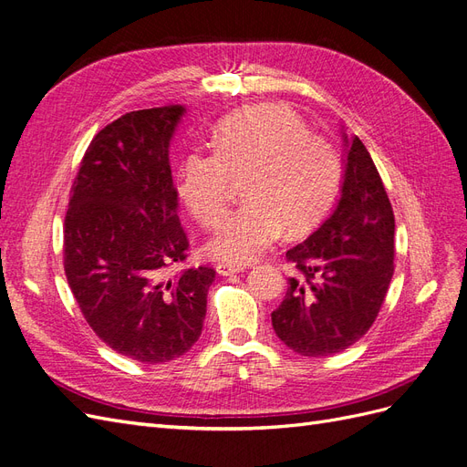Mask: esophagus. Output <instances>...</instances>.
<instances>
[{
  "mask_svg": "<svg viewBox=\"0 0 467 467\" xmlns=\"http://www.w3.org/2000/svg\"><path fill=\"white\" fill-rule=\"evenodd\" d=\"M216 271L222 276H230V275H235V273H244L245 266L244 265H232V263H218Z\"/></svg>",
  "mask_w": 467,
  "mask_h": 467,
  "instance_id": "esophagus-1",
  "label": "esophagus"
}]
</instances>
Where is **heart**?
I'll list each match as a JSON object with an SVG mask.
<instances>
[{"label": "heart", "instance_id": "1", "mask_svg": "<svg viewBox=\"0 0 467 467\" xmlns=\"http://www.w3.org/2000/svg\"><path fill=\"white\" fill-rule=\"evenodd\" d=\"M214 151H191L181 167L179 196L202 228H214L244 179L247 201L220 223L208 242L212 255L249 263L278 244L286 228L314 225L333 204L343 177L327 138L307 132L296 112L261 103L225 117L212 136Z\"/></svg>", "mask_w": 467, "mask_h": 467}]
</instances>
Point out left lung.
I'll return each mask as SVG.
<instances>
[{
	"label": "left lung",
	"instance_id": "8db88e82",
	"mask_svg": "<svg viewBox=\"0 0 467 467\" xmlns=\"http://www.w3.org/2000/svg\"><path fill=\"white\" fill-rule=\"evenodd\" d=\"M331 216L286 251L298 276L271 314L278 338L302 357H329L355 345L378 317L393 276L395 220L384 182L358 136Z\"/></svg>",
	"mask_w": 467,
	"mask_h": 467
}]
</instances>
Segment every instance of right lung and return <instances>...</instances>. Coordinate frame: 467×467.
I'll use <instances>...</instances> for the list:
<instances>
[{
    "label": "right lung",
    "mask_w": 467,
    "mask_h": 467,
    "mask_svg": "<svg viewBox=\"0 0 467 467\" xmlns=\"http://www.w3.org/2000/svg\"><path fill=\"white\" fill-rule=\"evenodd\" d=\"M185 107L126 112L83 155L64 220L67 285L95 335L119 355L160 364L199 341L216 271L185 268L169 142Z\"/></svg>",
    "instance_id": "add662e5"
}]
</instances>
